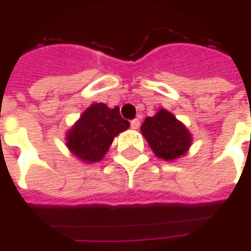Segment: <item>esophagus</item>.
Returning a JSON list of instances; mask_svg holds the SVG:
<instances>
[{"label":"esophagus","instance_id":"1","mask_svg":"<svg viewBox=\"0 0 251 251\" xmlns=\"http://www.w3.org/2000/svg\"><path fill=\"white\" fill-rule=\"evenodd\" d=\"M130 126H131V129H134V130H136V129H138V127H140V120H133L130 122Z\"/></svg>","mask_w":251,"mask_h":251}]
</instances>
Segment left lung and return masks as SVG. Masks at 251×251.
Returning <instances> with one entry per match:
<instances>
[{
  "mask_svg": "<svg viewBox=\"0 0 251 251\" xmlns=\"http://www.w3.org/2000/svg\"><path fill=\"white\" fill-rule=\"evenodd\" d=\"M141 131L154 154L165 161L184 156L192 142L188 129L164 109L158 110L154 117H148L141 125Z\"/></svg>",
  "mask_w": 251,
  "mask_h": 251,
  "instance_id": "8db88e82",
  "label": "left lung"
}]
</instances>
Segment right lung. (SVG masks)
I'll return each instance as SVG.
<instances>
[{
	"mask_svg": "<svg viewBox=\"0 0 251 251\" xmlns=\"http://www.w3.org/2000/svg\"><path fill=\"white\" fill-rule=\"evenodd\" d=\"M120 107L93 103L67 133V147L79 160L97 163L104 157L115 136L129 127Z\"/></svg>",
	"mask_w": 251,
	"mask_h": 251,
	"instance_id": "obj_1",
	"label": "right lung"
}]
</instances>
